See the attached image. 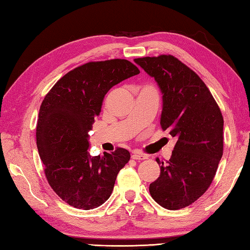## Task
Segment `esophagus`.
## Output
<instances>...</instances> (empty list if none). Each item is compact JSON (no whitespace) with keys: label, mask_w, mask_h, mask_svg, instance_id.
<instances>
[{"label":"esophagus","mask_w":250,"mask_h":250,"mask_svg":"<svg viewBox=\"0 0 250 250\" xmlns=\"http://www.w3.org/2000/svg\"><path fill=\"white\" fill-rule=\"evenodd\" d=\"M131 158L133 159V160H145V159L148 158V156L141 151H134L133 153H132Z\"/></svg>","instance_id":"esophagus-1"}]
</instances>
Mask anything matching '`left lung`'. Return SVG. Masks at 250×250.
<instances>
[{
  "label": "left lung",
  "instance_id": "1",
  "mask_svg": "<svg viewBox=\"0 0 250 250\" xmlns=\"http://www.w3.org/2000/svg\"><path fill=\"white\" fill-rule=\"evenodd\" d=\"M161 89V128L176 137L172 157L149 186L159 205L176 210L205 193L224 153V117L204 82L171 55L134 59Z\"/></svg>",
  "mask_w": 250,
  "mask_h": 250
}]
</instances>
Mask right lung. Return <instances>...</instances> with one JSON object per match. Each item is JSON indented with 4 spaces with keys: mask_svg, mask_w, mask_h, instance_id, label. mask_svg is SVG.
<instances>
[{
    "mask_svg": "<svg viewBox=\"0 0 250 250\" xmlns=\"http://www.w3.org/2000/svg\"><path fill=\"white\" fill-rule=\"evenodd\" d=\"M139 67L125 59L88 62L66 73L42 102L36 145L44 172L60 199L79 209H93L107 200L130 152L117 147L104 156L88 152V132L105 94Z\"/></svg>",
    "mask_w": 250,
    "mask_h": 250,
    "instance_id": "right-lung-1",
    "label": "right lung"
}]
</instances>
